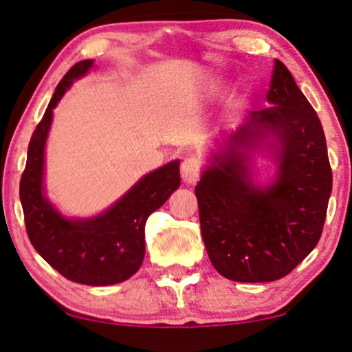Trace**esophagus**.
Segmentation results:
<instances>
[{
  "instance_id": "1",
  "label": "esophagus",
  "mask_w": 352,
  "mask_h": 352,
  "mask_svg": "<svg viewBox=\"0 0 352 352\" xmlns=\"http://www.w3.org/2000/svg\"><path fill=\"white\" fill-rule=\"evenodd\" d=\"M201 171V162L195 157H189L182 162L181 165V176L186 184H195L199 179Z\"/></svg>"
}]
</instances>
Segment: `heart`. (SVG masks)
<instances>
[{
	"label": "heart",
	"mask_w": 352,
	"mask_h": 352,
	"mask_svg": "<svg viewBox=\"0 0 352 352\" xmlns=\"http://www.w3.org/2000/svg\"><path fill=\"white\" fill-rule=\"evenodd\" d=\"M223 91H224V85H218V86H216V88H214V91H213V94L214 96H219L221 93H223ZM245 102V99L242 100V104Z\"/></svg>",
	"instance_id": "1"
}]
</instances>
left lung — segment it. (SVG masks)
I'll use <instances>...</instances> for the list:
<instances>
[{
  "mask_svg": "<svg viewBox=\"0 0 352 352\" xmlns=\"http://www.w3.org/2000/svg\"><path fill=\"white\" fill-rule=\"evenodd\" d=\"M271 107L250 112L211 153L195 195L210 261L234 282H272L290 274L319 242L331 194L322 123L290 70L276 59ZM266 153L276 176L252 179V155Z\"/></svg>",
  "mask_w": 352,
  "mask_h": 352,
  "instance_id": "obj_1",
  "label": "left lung"
}]
</instances>
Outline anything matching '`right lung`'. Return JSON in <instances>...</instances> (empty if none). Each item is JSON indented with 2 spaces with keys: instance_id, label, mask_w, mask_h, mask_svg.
Masks as SVG:
<instances>
[{
  "instance_id": "obj_1",
  "label": "right lung",
  "mask_w": 352,
  "mask_h": 352,
  "mask_svg": "<svg viewBox=\"0 0 352 352\" xmlns=\"http://www.w3.org/2000/svg\"><path fill=\"white\" fill-rule=\"evenodd\" d=\"M94 65L86 59L72 67L52 94L41 122L32 134L21 179V204L28 239L40 256L72 282L91 287L128 280L146 254V221L181 184L179 160L141 177L122 199L98 216L69 218L47 200L45 148L52 110L75 80Z\"/></svg>"
}]
</instances>
